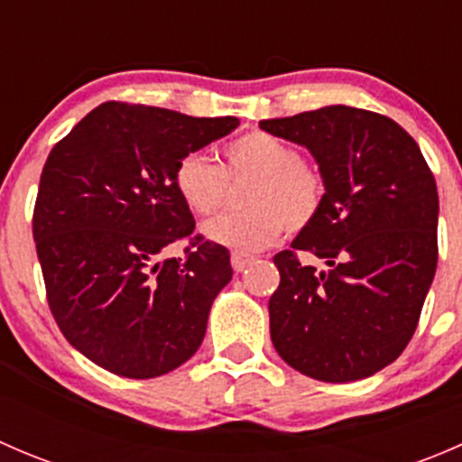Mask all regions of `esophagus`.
<instances>
[{"instance_id": "obj_1", "label": "esophagus", "mask_w": 462, "mask_h": 462, "mask_svg": "<svg viewBox=\"0 0 462 462\" xmlns=\"http://www.w3.org/2000/svg\"><path fill=\"white\" fill-rule=\"evenodd\" d=\"M230 261H232V268H235V273H244V270L253 263L254 257H250V254H244V253H232Z\"/></svg>"}]
</instances>
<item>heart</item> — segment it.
<instances>
[{"instance_id": "1", "label": "heart", "mask_w": 462, "mask_h": 462, "mask_svg": "<svg viewBox=\"0 0 462 462\" xmlns=\"http://www.w3.org/2000/svg\"><path fill=\"white\" fill-rule=\"evenodd\" d=\"M227 179L253 180L239 214L203 226V236L236 253H257L277 241L282 230L300 232L315 221L324 203V179L300 152L268 132H250L223 149V170L201 152L183 156L174 185L199 217H212L227 201Z\"/></svg>"}]
</instances>
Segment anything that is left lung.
Listing matches in <instances>:
<instances>
[{
	"mask_svg": "<svg viewBox=\"0 0 462 462\" xmlns=\"http://www.w3.org/2000/svg\"><path fill=\"white\" fill-rule=\"evenodd\" d=\"M310 152L324 203L274 254L282 282L270 337L286 365L321 382H356L398 360L418 326L438 263V189L418 143L386 116L321 106L261 120ZM297 249L325 259L319 273Z\"/></svg>",
	"mask_w": 462,
	"mask_h": 462,
	"instance_id": "left-lung-1",
	"label": "left lung"
}]
</instances>
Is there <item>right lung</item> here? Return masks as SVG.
<instances>
[{
	"mask_svg": "<svg viewBox=\"0 0 462 462\" xmlns=\"http://www.w3.org/2000/svg\"><path fill=\"white\" fill-rule=\"evenodd\" d=\"M236 125L105 102L51 149L32 214L37 259L60 330L102 369L147 380L201 346L230 253L197 241L185 259H162L194 232L174 171Z\"/></svg>",
	"mask_w": 462,
	"mask_h": 462,
	"instance_id": "1",
	"label": "right lung"
}]
</instances>
